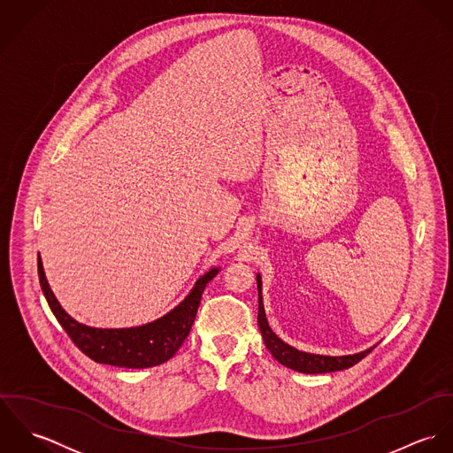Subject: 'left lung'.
Listing matches in <instances>:
<instances>
[{
    "label": "left lung",
    "instance_id": "1",
    "mask_svg": "<svg viewBox=\"0 0 453 453\" xmlns=\"http://www.w3.org/2000/svg\"><path fill=\"white\" fill-rule=\"evenodd\" d=\"M257 282H258V326L261 331V336L265 340L266 349L270 350V354L284 366L300 372V373H331V372H340V370H347L350 366H354L356 363H359L363 357H366L372 350H363L359 354H352V356H340V357H333V356H319V354H307L302 350H296L295 347L284 343L268 326L266 316H265V309H263V300H261V277L257 275Z\"/></svg>",
    "mask_w": 453,
    "mask_h": 453
}]
</instances>
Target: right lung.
<instances>
[{"label":"right lung","mask_w":453,"mask_h":453,"mask_svg":"<svg viewBox=\"0 0 453 453\" xmlns=\"http://www.w3.org/2000/svg\"><path fill=\"white\" fill-rule=\"evenodd\" d=\"M218 273V268L209 270L195 284L192 293L167 316L155 323L127 329H97L76 323L71 319L59 302L56 300L43 265L38 259V275L42 291L49 302L50 311L65 327L71 342L92 361L120 366V368H151L169 361L188 336L200 305L202 293L209 280Z\"/></svg>","instance_id":"add662e5"}]
</instances>
